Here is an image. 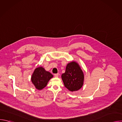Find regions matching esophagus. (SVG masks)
<instances>
[{
  "label": "esophagus",
  "instance_id": "esophagus-1",
  "mask_svg": "<svg viewBox=\"0 0 122 122\" xmlns=\"http://www.w3.org/2000/svg\"><path fill=\"white\" fill-rule=\"evenodd\" d=\"M59 76V74L58 73H57V74H55V77H58Z\"/></svg>",
  "mask_w": 122,
  "mask_h": 122
}]
</instances>
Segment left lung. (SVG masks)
<instances>
[{"mask_svg":"<svg viewBox=\"0 0 122 122\" xmlns=\"http://www.w3.org/2000/svg\"><path fill=\"white\" fill-rule=\"evenodd\" d=\"M66 87L73 92L81 89L83 84L84 75L79 65L75 61L67 64L66 71L61 75Z\"/></svg>","mask_w":122,"mask_h":122,"instance_id":"8db88e82","label":"left lung"}]
</instances>
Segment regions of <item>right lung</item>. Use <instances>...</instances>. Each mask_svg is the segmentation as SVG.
Masks as SVG:
<instances>
[{
	"label": "right lung",
	"instance_id": "obj_1",
	"mask_svg": "<svg viewBox=\"0 0 122 122\" xmlns=\"http://www.w3.org/2000/svg\"><path fill=\"white\" fill-rule=\"evenodd\" d=\"M53 77L50 72L42 66L36 68L32 75L31 81L38 90H41L46 86L49 81Z\"/></svg>",
	"mask_w": 122,
	"mask_h": 122
}]
</instances>
